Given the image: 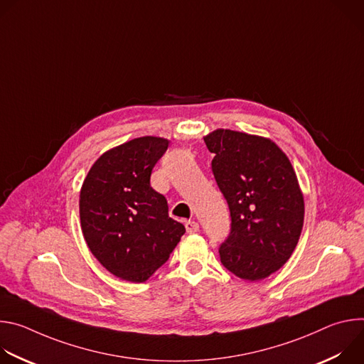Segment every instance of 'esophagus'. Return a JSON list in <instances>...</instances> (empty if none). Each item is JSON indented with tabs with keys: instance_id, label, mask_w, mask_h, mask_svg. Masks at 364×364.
Returning a JSON list of instances; mask_svg holds the SVG:
<instances>
[{
	"instance_id": "34e87169",
	"label": "esophagus",
	"mask_w": 364,
	"mask_h": 364,
	"mask_svg": "<svg viewBox=\"0 0 364 364\" xmlns=\"http://www.w3.org/2000/svg\"><path fill=\"white\" fill-rule=\"evenodd\" d=\"M186 230H187V233H196V232H198V223L194 222V220L186 222Z\"/></svg>"
}]
</instances>
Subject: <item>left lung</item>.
<instances>
[{"instance_id": "8db88e82", "label": "left lung", "mask_w": 364, "mask_h": 364, "mask_svg": "<svg viewBox=\"0 0 364 364\" xmlns=\"http://www.w3.org/2000/svg\"><path fill=\"white\" fill-rule=\"evenodd\" d=\"M232 225L219 253L223 267L261 281L291 257L304 225V196L285 152L271 139L230 129L204 136Z\"/></svg>"}]
</instances>
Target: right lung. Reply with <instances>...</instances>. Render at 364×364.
<instances>
[{
	"mask_svg": "<svg viewBox=\"0 0 364 364\" xmlns=\"http://www.w3.org/2000/svg\"><path fill=\"white\" fill-rule=\"evenodd\" d=\"M168 139L141 136L118 145L90 167L79 198L83 237L115 277L144 282L167 262L186 228L168 216L163 194L149 184Z\"/></svg>",
	"mask_w": 364,
	"mask_h": 364,
	"instance_id": "1",
	"label": "right lung"
}]
</instances>
